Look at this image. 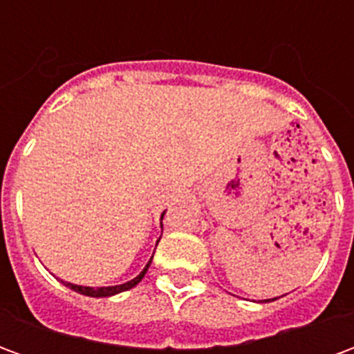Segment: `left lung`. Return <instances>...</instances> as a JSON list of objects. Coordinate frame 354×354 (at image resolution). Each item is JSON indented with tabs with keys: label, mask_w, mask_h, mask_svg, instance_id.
Wrapping results in <instances>:
<instances>
[{
	"label": "left lung",
	"mask_w": 354,
	"mask_h": 354,
	"mask_svg": "<svg viewBox=\"0 0 354 354\" xmlns=\"http://www.w3.org/2000/svg\"><path fill=\"white\" fill-rule=\"evenodd\" d=\"M274 299H277V297H274ZM266 301H269V299H266Z\"/></svg>",
	"instance_id": "obj_1"
}]
</instances>
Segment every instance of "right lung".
Masks as SVG:
<instances>
[{"label": "right lung", "mask_w": 354, "mask_h": 354, "mask_svg": "<svg viewBox=\"0 0 354 354\" xmlns=\"http://www.w3.org/2000/svg\"><path fill=\"white\" fill-rule=\"evenodd\" d=\"M162 220V216H161ZM151 261H147V266L144 267V271L138 274V277H134L132 281L124 282V284H117V286H100V288H91V286H77V284H72V282H64L68 288H72L73 292H80L83 296H91V297H108V296H115L119 292H124V290H131L134 288L136 284H138L142 279H144V274H146L147 267H149Z\"/></svg>", "instance_id": "add662e5"}]
</instances>
